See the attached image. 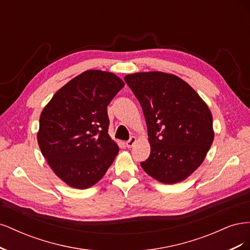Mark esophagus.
<instances>
[{"instance_id":"34e87169","label":"esophagus","mask_w":250,"mask_h":250,"mask_svg":"<svg viewBox=\"0 0 250 250\" xmlns=\"http://www.w3.org/2000/svg\"><path fill=\"white\" fill-rule=\"evenodd\" d=\"M135 142H137V138H135V137H131L129 140H128V141L126 142V146H127L128 148H131V147L134 145Z\"/></svg>"}]
</instances>
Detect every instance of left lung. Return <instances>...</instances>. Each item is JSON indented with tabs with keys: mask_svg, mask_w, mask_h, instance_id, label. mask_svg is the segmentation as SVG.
<instances>
[{
	"mask_svg": "<svg viewBox=\"0 0 250 250\" xmlns=\"http://www.w3.org/2000/svg\"><path fill=\"white\" fill-rule=\"evenodd\" d=\"M146 119L151 152L141 166L163 184L186 179L202 164L214 140L213 118L199 95L175 75H127Z\"/></svg>",
	"mask_w": 250,
	"mask_h": 250,
	"instance_id": "left-lung-1",
	"label": "left lung"
}]
</instances>
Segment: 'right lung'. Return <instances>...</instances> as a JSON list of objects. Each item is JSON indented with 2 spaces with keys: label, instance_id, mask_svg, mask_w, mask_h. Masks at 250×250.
I'll use <instances>...</instances> for the list:
<instances>
[{
  "label": "right lung",
  "instance_id": "obj_1",
  "mask_svg": "<svg viewBox=\"0 0 250 250\" xmlns=\"http://www.w3.org/2000/svg\"><path fill=\"white\" fill-rule=\"evenodd\" d=\"M124 82L98 70L75 77L53 96L40 118L37 141L56 175L87 188L106 173L119 152L108 135L107 106Z\"/></svg>",
  "mask_w": 250,
  "mask_h": 250
}]
</instances>
